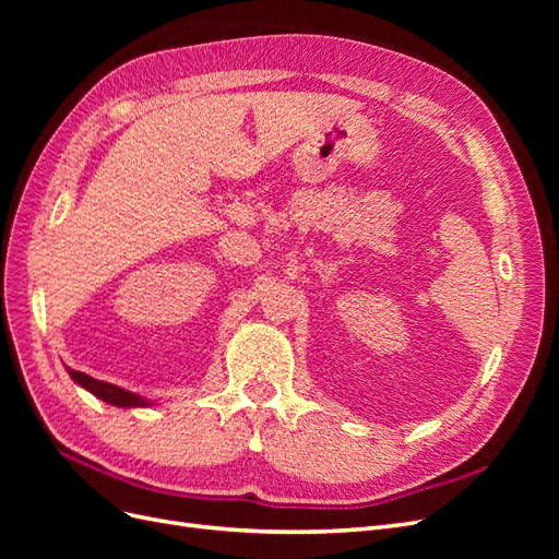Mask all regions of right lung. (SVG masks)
<instances>
[{
  "instance_id": "1",
  "label": "right lung",
  "mask_w": 559,
  "mask_h": 559,
  "mask_svg": "<svg viewBox=\"0 0 559 559\" xmlns=\"http://www.w3.org/2000/svg\"><path fill=\"white\" fill-rule=\"evenodd\" d=\"M67 373H70V378L76 384H81L83 389H88L93 396L116 405V408H148V405H154V401H148V399L134 394V392H128V389H123V386H116V384L103 382V380H95V378H91L86 373H79V370L67 368Z\"/></svg>"
}]
</instances>
